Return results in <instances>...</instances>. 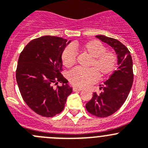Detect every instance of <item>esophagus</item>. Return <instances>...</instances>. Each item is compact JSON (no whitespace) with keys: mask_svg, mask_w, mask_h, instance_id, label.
<instances>
[{"mask_svg":"<svg viewBox=\"0 0 148 148\" xmlns=\"http://www.w3.org/2000/svg\"><path fill=\"white\" fill-rule=\"evenodd\" d=\"M83 88H78V87H73V91H81Z\"/></svg>","mask_w":148,"mask_h":148,"instance_id":"34e87169","label":"esophagus"}]
</instances>
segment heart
I'll return each instance as SVG.
<instances>
[{"instance_id": "1", "label": "heart", "mask_w": 148, "mask_h": 148, "mask_svg": "<svg viewBox=\"0 0 148 148\" xmlns=\"http://www.w3.org/2000/svg\"><path fill=\"white\" fill-rule=\"evenodd\" d=\"M75 50H80L91 57L89 69H73L67 75L72 85L85 87L93 84L99 78H103L112 75L117 67V55L112 51L107 50L106 47L98 40H91L83 43H75L72 47H67L62 54V62L64 67L70 68L76 62Z\"/></svg>"}]
</instances>
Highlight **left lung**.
<instances>
[{"label": "left lung", "mask_w": 148, "mask_h": 148, "mask_svg": "<svg viewBox=\"0 0 148 148\" xmlns=\"http://www.w3.org/2000/svg\"><path fill=\"white\" fill-rule=\"evenodd\" d=\"M96 37L114 49L119 65L104 85H100L102 92L93 93L91 99L86 105L88 112L105 118L120 109L127 99L133 84V62L129 49L119 40L101 35Z\"/></svg>", "instance_id": "8db88e82"}]
</instances>
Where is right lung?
I'll use <instances>...</instances> for the list:
<instances>
[{
  "label": "right lung",
  "mask_w": 148,
  "mask_h": 148,
  "mask_svg": "<svg viewBox=\"0 0 148 148\" xmlns=\"http://www.w3.org/2000/svg\"><path fill=\"white\" fill-rule=\"evenodd\" d=\"M62 38L46 36L31 40L18 60L16 78L22 99L35 112L53 117L64 110L73 88L61 74L62 54L67 44ZM59 82L62 86L56 85Z\"/></svg>",
  "instance_id": "obj_1"
}]
</instances>
